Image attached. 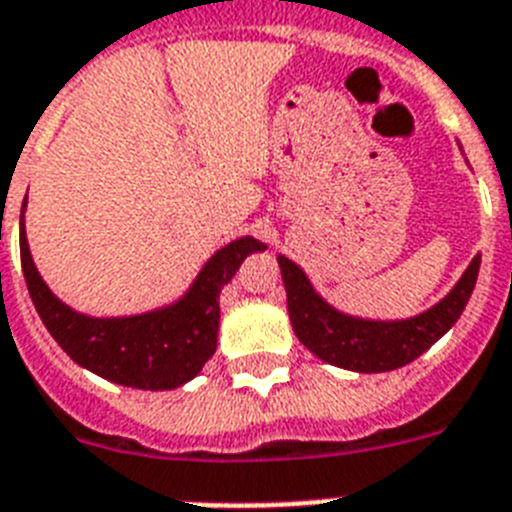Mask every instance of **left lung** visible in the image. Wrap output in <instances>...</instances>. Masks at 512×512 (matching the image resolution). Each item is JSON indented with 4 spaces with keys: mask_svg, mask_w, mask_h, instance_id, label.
Segmentation results:
<instances>
[{
    "mask_svg": "<svg viewBox=\"0 0 512 512\" xmlns=\"http://www.w3.org/2000/svg\"><path fill=\"white\" fill-rule=\"evenodd\" d=\"M479 264L482 256L471 261L464 277L448 292V298L440 300L422 316L409 321L378 323L349 318L329 303H323L310 287L308 277L300 272V266L279 256L282 282L287 290V310L298 339L323 362L355 373H386V370L404 368L427 352L464 313L479 277Z\"/></svg>",
    "mask_w": 512,
    "mask_h": 512,
    "instance_id": "1",
    "label": "left lung"
}]
</instances>
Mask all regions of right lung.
I'll return each instance as SVG.
<instances>
[{"instance_id":"add662e5","label":"right lung","mask_w":512,"mask_h":512,"mask_svg":"<svg viewBox=\"0 0 512 512\" xmlns=\"http://www.w3.org/2000/svg\"><path fill=\"white\" fill-rule=\"evenodd\" d=\"M23 225V214H20ZM264 243L240 238L217 251L181 303L131 318H87L51 295L38 277L20 227V261L25 285L48 334L77 365L106 381L144 391H168L191 381L217 349L220 292L248 253Z\"/></svg>"}]
</instances>
